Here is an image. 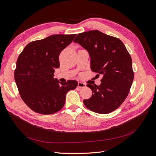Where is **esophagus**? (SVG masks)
Masks as SVG:
<instances>
[{
	"label": "esophagus",
	"instance_id": "1",
	"mask_svg": "<svg viewBox=\"0 0 156 156\" xmlns=\"http://www.w3.org/2000/svg\"><path fill=\"white\" fill-rule=\"evenodd\" d=\"M86 87V84L85 83H84L83 82H79L78 83V87L79 88H84V87Z\"/></svg>",
	"mask_w": 156,
	"mask_h": 156
}]
</instances>
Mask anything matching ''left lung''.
I'll return each mask as SVG.
<instances>
[{
    "mask_svg": "<svg viewBox=\"0 0 156 156\" xmlns=\"http://www.w3.org/2000/svg\"><path fill=\"white\" fill-rule=\"evenodd\" d=\"M85 48L90 68L103 75L99 86L88 84L92 96L84 100L90 110L102 114L118 108L127 98L134 79L132 59L120 39L98 30L79 33L73 41Z\"/></svg>",
    "mask_w": 156,
    "mask_h": 156,
    "instance_id": "1",
    "label": "left lung"
}]
</instances>
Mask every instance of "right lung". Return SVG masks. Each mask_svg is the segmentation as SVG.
<instances>
[{
  "label": "right lung",
  "mask_w": 156,
  "mask_h": 156,
  "mask_svg": "<svg viewBox=\"0 0 156 156\" xmlns=\"http://www.w3.org/2000/svg\"><path fill=\"white\" fill-rule=\"evenodd\" d=\"M76 34L54 35L31 42L16 62L14 79L21 98L33 111L52 114L64 107L67 92L78 82L60 83L54 79V69L60 67L59 55Z\"/></svg>",
  "instance_id": "obj_1"
}]
</instances>
